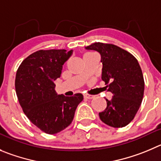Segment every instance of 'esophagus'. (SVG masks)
<instances>
[{"label": "esophagus", "mask_w": 161, "mask_h": 161, "mask_svg": "<svg viewBox=\"0 0 161 161\" xmlns=\"http://www.w3.org/2000/svg\"><path fill=\"white\" fill-rule=\"evenodd\" d=\"M84 98H86V99H92V98H94V96L91 95V94H84Z\"/></svg>", "instance_id": "34e87169"}]
</instances>
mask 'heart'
Returning <instances> with one entry per match:
<instances>
[{"label":"heart","instance_id":"heart-1","mask_svg":"<svg viewBox=\"0 0 161 161\" xmlns=\"http://www.w3.org/2000/svg\"><path fill=\"white\" fill-rule=\"evenodd\" d=\"M94 53V52H86L85 54H84V55H91V54H93Z\"/></svg>","mask_w":161,"mask_h":161}]
</instances>
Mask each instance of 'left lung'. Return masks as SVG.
Instances as JSON below:
<instances>
[{
	"mask_svg": "<svg viewBox=\"0 0 161 161\" xmlns=\"http://www.w3.org/2000/svg\"><path fill=\"white\" fill-rule=\"evenodd\" d=\"M86 49L100 53L102 79L114 95L109 101L106 98L107 106L99 113L100 119L114 128L125 127L133 121L143 99L145 82L138 61L127 51L109 43H94Z\"/></svg>",
	"mask_w": 161,
	"mask_h": 161,
	"instance_id": "1",
	"label": "left lung"
}]
</instances>
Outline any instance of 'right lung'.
<instances>
[{
	"label": "right lung",
	"mask_w": 161,
	"mask_h": 161,
	"mask_svg": "<svg viewBox=\"0 0 161 161\" xmlns=\"http://www.w3.org/2000/svg\"><path fill=\"white\" fill-rule=\"evenodd\" d=\"M73 51L40 50L27 57L16 75L15 88L22 109L32 124L47 134L64 130L73 121L82 94H58L55 80Z\"/></svg>",
	"instance_id": "obj_1"
}]
</instances>
